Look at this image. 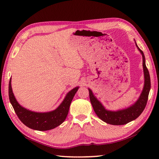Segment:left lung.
Returning a JSON list of instances; mask_svg holds the SVG:
<instances>
[{"label":"left lung","mask_w":159,"mask_h":159,"mask_svg":"<svg viewBox=\"0 0 159 159\" xmlns=\"http://www.w3.org/2000/svg\"><path fill=\"white\" fill-rule=\"evenodd\" d=\"M136 43V42H135ZM136 46L138 50H139L143 57V68L144 73V86L142 92L135 103L133 105L126 108V109L118 110L116 111L107 110L100 101L93 96L92 91L89 89V98L91 103L93 107V109L95 111L96 114L100 119L104 121V122L112 125H124L130 121L134 120L139 117L141 113L143 112L148 99V95L151 87L150 83V77L148 70L146 65V59L142 50H141L137 44Z\"/></svg>","instance_id":"1"}]
</instances>
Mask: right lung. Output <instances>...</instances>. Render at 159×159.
I'll use <instances>...</instances> for the list:
<instances>
[{"mask_svg":"<svg viewBox=\"0 0 159 159\" xmlns=\"http://www.w3.org/2000/svg\"><path fill=\"white\" fill-rule=\"evenodd\" d=\"M11 81V80L10 79L9 98L16 115L25 126L31 129L40 131L53 129L65 121L68 113L70 104L79 88V87H76L67 93L63 102L55 110L46 113H38L25 109L17 102L12 92Z\"/></svg>","mask_w":159,"mask_h":159,"instance_id":"right-lung-1","label":"right lung"}]
</instances>
